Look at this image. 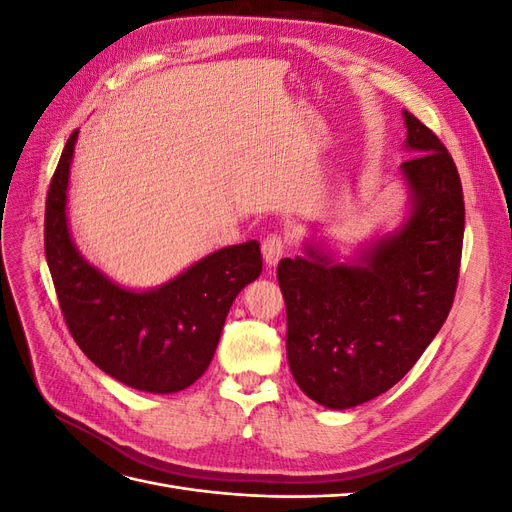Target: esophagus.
<instances>
[{"label": "esophagus", "instance_id": "obj_1", "mask_svg": "<svg viewBox=\"0 0 512 512\" xmlns=\"http://www.w3.org/2000/svg\"><path fill=\"white\" fill-rule=\"evenodd\" d=\"M284 252H286V239L282 235H277V232H273V235H269L265 241H262V256H265L269 267H275L284 256Z\"/></svg>", "mask_w": 512, "mask_h": 512}]
</instances>
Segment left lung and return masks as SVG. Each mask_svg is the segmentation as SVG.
Here are the masks:
<instances>
[{"instance_id": "left-lung-1", "label": "left lung", "mask_w": 512, "mask_h": 512, "mask_svg": "<svg viewBox=\"0 0 512 512\" xmlns=\"http://www.w3.org/2000/svg\"><path fill=\"white\" fill-rule=\"evenodd\" d=\"M404 117L414 153L401 164L412 192L408 222L352 265L314 247L307 258L277 265L290 371L327 408H352L389 391L453 307L466 224L461 179L440 138L412 113Z\"/></svg>"}]
</instances>
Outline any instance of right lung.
I'll use <instances>...</instances> for the list:
<instances>
[{
  "label": "right lung",
  "mask_w": 512,
  "mask_h": 512,
  "mask_svg": "<svg viewBox=\"0 0 512 512\" xmlns=\"http://www.w3.org/2000/svg\"><path fill=\"white\" fill-rule=\"evenodd\" d=\"M76 134L61 151L44 207V254L68 331L89 361L132 389H188L207 371L232 301L262 271L258 241L213 252L156 290L113 284L70 239L66 190Z\"/></svg>",
  "instance_id": "obj_1"
}]
</instances>
